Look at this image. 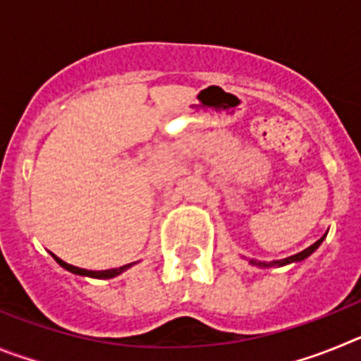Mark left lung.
<instances>
[{
	"label": "left lung",
	"mask_w": 361,
	"mask_h": 361,
	"mask_svg": "<svg viewBox=\"0 0 361 361\" xmlns=\"http://www.w3.org/2000/svg\"><path fill=\"white\" fill-rule=\"evenodd\" d=\"M322 240H324V237H322L320 240H317V242H314V244H312V245H309L307 250L300 251V253L293 255V257H289V258H283V260H275V262H269V264H266V262H255V260H251V264H255V266H262V267H267V266H286V264H291V262H300V260H304V258H307L309 255L312 253V251L317 250L318 245L322 244Z\"/></svg>",
	"instance_id": "left-lung-1"
}]
</instances>
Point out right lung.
<instances>
[{
    "mask_svg": "<svg viewBox=\"0 0 361 361\" xmlns=\"http://www.w3.org/2000/svg\"><path fill=\"white\" fill-rule=\"evenodd\" d=\"M56 258V262L59 264L61 267H65L66 271L73 273V275H81V276H90V279H114V276L121 275L123 271H126L128 267H132L133 264H126L123 267H117V269H106V271H88V269H81V267H75V266H70V264L63 262L61 258H57L56 255H52Z\"/></svg>",
    "mask_w": 361,
    "mask_h": 361,
    "instance_id": "obj_1",
    "label": "right lung"
}]
</instances>
